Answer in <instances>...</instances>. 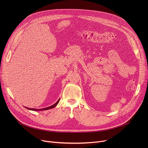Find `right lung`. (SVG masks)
Instances as JSON below:
<instances>
[{"instance_id": "add662e5", "label": "right lung", "mask_w": 148, "mask_h": 148, "mask_svg": "<svg viewBox=\"0 0 148 148\" xmlns=\"http://www.w3.org/2000/svg\"><path fill=\"white\" fill-rule=\"evenodd\" d=\"M60 101V99L57 101V102H56L54 105H51V106L50 107H47V108H41V109H35V108H26L27 109L29 110H32V111H42V110H50V109H51V108H54L56 105L58 104V103Z\"/></svg>"}]
</instances>
